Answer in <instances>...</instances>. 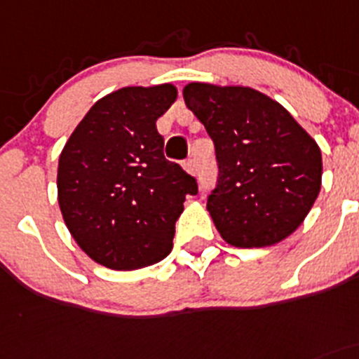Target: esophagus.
<instances>
[{
  "mask_svg": "<svg viewBox=\"0 0 359 359\" xmlns=\"http://www.w3.org/2000/svg\"><path fill=\"white\" fill-rule=\"evenodd\" d=\"M184 168H186L187 173H191V175H193V173H195V161L193 159L184 161Z\"/></svg>",
  "mask_w": 359,
  "mask_h": 359,
  "instance_id": "1",
  "label": "esophagus"
}]
</instances>
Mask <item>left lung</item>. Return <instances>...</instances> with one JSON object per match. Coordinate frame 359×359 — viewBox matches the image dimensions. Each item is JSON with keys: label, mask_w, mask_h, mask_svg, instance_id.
Masks as SVG:
<instances>
[{"label": "left lung", "mask_w": 359, "mask_h": 359, "mask_svg": "<svg viewBox=\"0 0 359 359\" xmlns=\"http://www.w3.org/2000/svg\"><path fill=\"white\" fill-rule=\"evenodd\" d=\"M182 93L216 149L219 177L207 210L221 237L236 248L287 239L319 196L316 140L280 102L250 86L189 83Z\"/></svg>", "instance_id": "left-lung-1"}]
</instances>
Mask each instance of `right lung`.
I'll return each mask as SVG.
<instances>
[{"label":"right lung","mask_w":359,"mask_h":359,"mask_svg":"<svg viewBox=\"0 0 359 359\" xmlns=\"http://www.w3.org/2000/svg\"><path fill=\"white\" fill-rule=\"evenodd\" d=\"M177 88L126 86L93 104L58 161V203L70 236L92 260L115 271L170 255L175 221L196 180L164 159L156 122Z\"/></svg>","instance_id":"obj_1"}]
</instances>
